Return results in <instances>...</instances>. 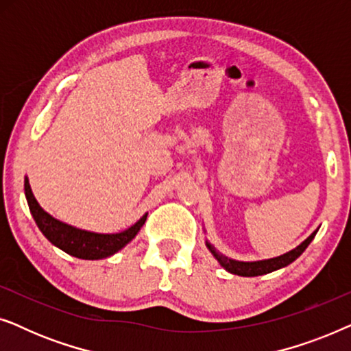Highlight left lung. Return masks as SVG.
<instances>
[{"label":"left lung","mask_w":351,"mask_h":351,"mask_svg":"<svg viewBox=\"0 0 351 351\" xmlns=\"http://www.w3.org/2000/svg\"><path fill=\"white\" fill-rule=\"evenodd\" d=\"M315 234H316V232L311 233L310 237L300 244V246L292 249L291 252L282 254V256L275 257V258H268V261H261V262H237V261H232V258L222 256V254L215 251L210 244H208V247H209V251L214 254V257L220 262V265H222L225 270L233 273V275L261 276V275H267V273H271V271L278 270V268H282V267L289 265V263L294 262L295 258L299 257L306 247H308V244L311 243V239L315 238Z\"/></svg>","instance_id":"left-lung-1"}]
</instances>
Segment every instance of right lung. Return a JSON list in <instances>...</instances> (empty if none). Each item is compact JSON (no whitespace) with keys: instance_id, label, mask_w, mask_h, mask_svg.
Here are the masks:
<instances>
[{"instance_id":"right-lung-1","label":"right lung","mask_w":351,"mask_h":351,"mask_svg":"<svg viewBox=\"0 0 351 351\" xmlns=\"http://www.w3.org/2000/svg\"><path fill=\"white\" fill-rule=\"evenodd\" d=\"M25 196L28 208L35 219L38 228L41 230L43 234L54 244V246L60 247L62 251H65L70 256L86 258V261H97V258H104L108 256H113L114 252H118L119 249L126 246L131 239L138 233V230L145 223L147 215L138 220L137 223H134L131 228L124 230L121 233L114 234H99V233H90L84 232V230H78L70 227V225L62 223L59 220L52 217L43 210V208L38 204L35 196L32 193L30 184L25 177Z\"/></svg>"}]
</instances>
